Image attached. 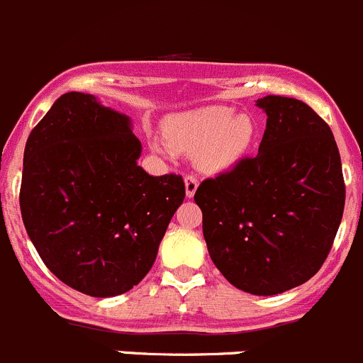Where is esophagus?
<instances>
[{
	"mask_svg": "<svg viewBox=\"0 0 363 363\" xmlns=\"http://www.w3.org/2000/svg\"><path fill=\"white\" fill-rule=\"evenodd\" d=\"M197 186H199V180H197L196 174H186L185 177V192L186 197H194Z\"/></svg>",
	"mask_w": 363,
	"mask_h": 363,
	"instance_id": "1",
	"label": "esophagus"
}]
</instances>
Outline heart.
Instances as JSON below:
<instances>
[{
	"label": "heart",
	"instance_id": "1",
	"mask_svg": "<svg viewBox=\"0 0 363 363\" xmlns=\"http://www.w3.org/2000/svg\"><path fill=\"white\" fill-rule=\"evenodd\" d=\"M255 124L245 113L234 115L229 106H206L171 117L166 140L173 150L194 154L201 169H229L252 145ZM159 148V145H155Z\"/></svg>",
	"mask_w": 363,
	"mask_h": 363
}]
</instances>
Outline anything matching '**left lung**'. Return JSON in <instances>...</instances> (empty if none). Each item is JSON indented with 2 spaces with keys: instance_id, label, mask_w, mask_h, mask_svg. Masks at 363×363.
Returning a JSON list of instances; mask_svg holds the SVG:
<instances>
[{
  "instance_id": "8db88e82",
  "label": "left lung",
  "mask_w": 363,
  "mask_h": 363,
  "mask_svg": "<svg viewBox=\"0 0 363 363\" xmlns=\"http://www.w3.org/2000/svg\"><path fill=\"white\" fill-rule=\"evenodd\" d=\"M259 152L206 178L194 201L213 264L242 292L302 285L330 253L345 211L341 157L327 122L302 101L265 96Z\"/></svg>"
}]
</instances>
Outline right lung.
Returning <instances> with one entry per match:
<instances>
[{"label":"right lung","instance_id":"1","mask_svg":"<svg viewBox=\"0 0 363 363\" xmlns=\"http://www.w3.org/2000/svg\"><path fill=\"white\" fill-rule=\"evenodd\" d=\"M140 154L129 117L82 92L62 94L29 134L22 222L43 264L78 292L136 286L185 199L180 174L150 177Z\"/></svg>","mask_w":363,"mask_h":363}]
</instances>
